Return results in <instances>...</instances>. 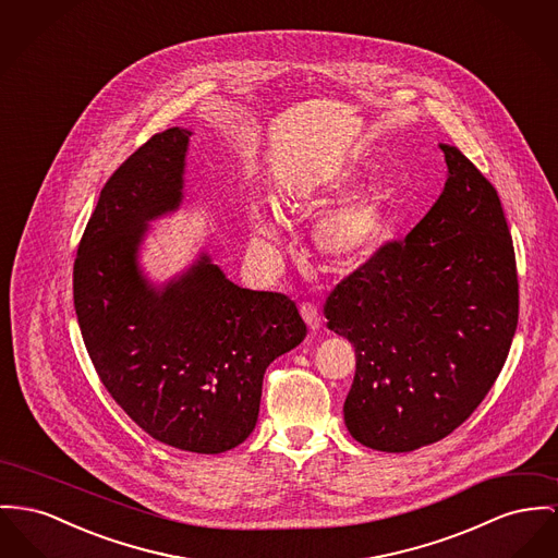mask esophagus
Wrapping results in <instances>:
<instances>
[{
    "instance_id": "obj_1",
    "label": "esophagus",
    "mask_w": 558,
    "mask_h": 558,
    "mask_svg": "<svg viewBox=\"0 0 558 558\" xmlns=\"http://www.w3.org/2000/svg\"><path fill=\"white\" fill-rule=\"evenodd\" d=\"M300 315H302V319L306 322V326H308L311 330H317V328L322 326V313H319V308H317L315 304L302 302V304H300Z\"/></svg>"
}]
</instances>
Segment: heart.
Listing matches in <instances>:
<instances>
[{
  "label": "heart",
  "mask_w": 558,
  "mask_h": 558,
  "mask_svg": "<svg viewBox=\"0 0 558 558\" xmlns=\"http://www.w3.org/2000/svg\"><path fill=\"white\" fill-rule=\"evenodd\" d=\"M355 178L357 175L353 169H338L328 175L315 178L298 186L288 196V207L294 214L322 211L353 186ZM389 186L374 182L347 203L328 211L315 226L313 236L317 250L338 268H355L371 260L389 232ZM254 228L262 241H272L277 234L272 216L268 214H256Z\"/></svg>",
  "instance_id": "b5f03b06"
}]
</instances>
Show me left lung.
<instances>
[{"label": "left lung", "instance_id": "8db88e82", "mask_svg": "<svg viewBox=\"0 0 558 558\" xmlns=\"http://www.w3.org/2000/svg\"><path fill=\"white\" fill-rule=\"evenodd\" d=\"M445 190L404 241H389L326 300L355 347L349 434L409 452L454 432L497 380L519 324V275L497 190L452 146Z\"/></svg>", "mask_w": 558, "mask_h": 558}]
</instances>
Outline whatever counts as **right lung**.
I'll list each match as a JSON object with an SVG mask.
<instances>
[{"mask_svg": "<svg viewBox=\"0 0 558 558\" xmlns=\"http://www.w3.org/2000/svg\"><path fill=\"white\" fill-rule=\"evenodd\" d=\"M186 129L156 133L106 182L74 262V306L116 404L162 445L218 454L247 440L268 364L306 336L296 302L234 286L203 254L165 288L137 264L149 220L182 203Z\"/></svg>", "mask_w": 558, "mask_h": 558, "instance_id": "add662e5", "label": "right lung"}]
</instances>
